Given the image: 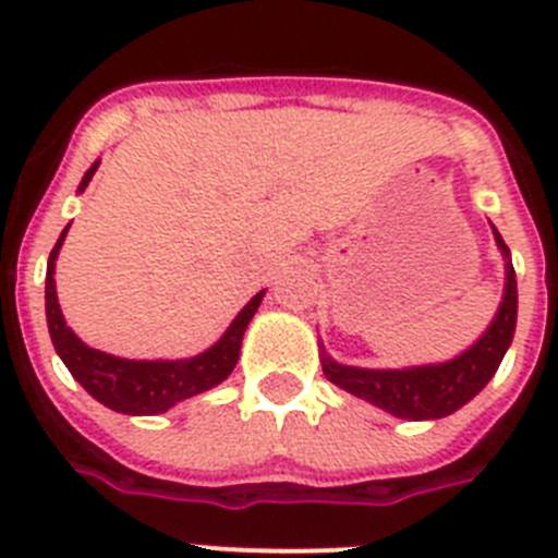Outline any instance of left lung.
<instances>
[{
    "label": "left lung",
    "instance_id": "1",
    "mask_svg": "<svg viewBox=\"0 0 558 558\" xmlns=\"http://www.w3.org/2000/svg\"><path fill=\"white\" fill-rule=\"evenodd\" d=\"M495 231V243L506 259V290L497 307L495 322L477 338L475 347L461 352L447 363L411 368H357L343 366L327 357L322 349V366L327 379L354 397L366 399L399 418H441L463 408L475 393L486 388L500 366L502 354L511 347L517 327V276L511 265L509 245L502 243L500 231Z\"/></svg>",
    "mask_w": 558,
    "mask_h": 558
}]
</instances>
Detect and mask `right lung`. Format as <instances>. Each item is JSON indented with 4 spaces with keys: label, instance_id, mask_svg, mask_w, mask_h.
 <instances>
[{
    "label": "right lung",
    "instance_id": "right-lung-1",
    "mask_svg": "<svg viewBox=\"0 0 558 558\" xmlns=\"http://www.w3.org/2000/svg\"><path fill=\"white\" fill-rule=\"evenodd\" d=\"M97 165H100V161H95V165L88 167L77 192L86 190L92 175H95ZM66 231L69 226L61 231V236H58L56 248H52L47 263V295H44V299H47L49 338H52V347L61 354V360L66 363L69 372H72V377H75L97 402H102V405L111 408V411L117 413H128V416H153V413L170 411V408L175 405V402H181V399H190L201 391H209V388L223 383V379L234 372L236 360H240V347H243L245 327H248L256 307L263 302L265 290H259V293L236 313L231 327L226 329L223 338H220L215 347L195 354V357H113V354L100 352V349L86 347V343L66 327V322H63L61 304H58L56 293V259Z\"/></svg>",
    "mask_w": 558,
    "mask_h": 558
}]
</instances>
